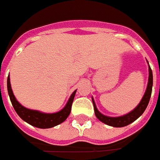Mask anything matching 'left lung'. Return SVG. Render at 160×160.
I'll return each mask as SVG.
<instances>
[{
	"label": "left lung",
	"instance_id": "obj_1",
	"mask_svg": "<svg viewBox=\"0 0 160 160\" xmlns=\"http://www.w3.org/2000/svg\"><path fill=\"white\" fill-rule=\"evenodd\" d=\"M148 63V61H147ZM149 64V63H148ZM152 85H153V75H152V71L151 69V66L149 64V79H148V84H147V88H146L145 93L143 95V97L142 98L140 102L138 103V105L130 112L127 113L122 116H118V117H110V116H106L101 113L98 109L97 108L96 102L94 101V98L92 97V102L94 104V110H95V114L97 116V118L102 121V123L111 126L113 128H122V127H126L128 125L131 124L132 122H134L137 118L140 117L142 113L144 112L145 109L147 108V105L149 103L150 98L152 96Z\"/></svg>",
	"mask_w": 160,
	"mask_h": 160
}]
</instances>
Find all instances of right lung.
Wrapping results in <instances>:
<instances>
[{
  "instance_id": "right-lung-1",
  "label": "right lung",
  "mask_w": 160,
  "mask_h": 160,
  "mask_svg": "<svg viewBox=\"0 0 160 160\" xmlns=\"http://www.w3.org/2000/svg\"><path fill=\"white\" fill-rule=\"evenodd\" d=\"M7 88H8V93L11 103L14 107L16 112L18 113V115L28 124L32 125L35 128H54L58 125L63 123V121L68 118V116L71 113L72 104L75 94L77 91L75 90L71 95L68 102H66L65 106L61 111H59L58 112L46 113L42 112L40 111L25 108L16 99L12 88H11V85H10L9 75L8 76V80H7Z\"/></svg>"
}]
</instances>
